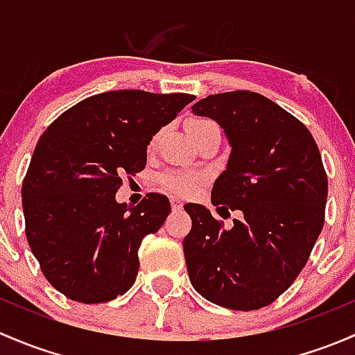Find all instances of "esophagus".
<instances>
[{
	"label": "esophagus",
	"mask_w": 355,
	"mask_h": 355,
	"mask_svg": "<svg viewBox=\"0 0 355 355\" xmlns=\"http://www.w3.org/2000/svg\"><path fill=\"white\" fill-rule=\"evenodd\" d=\"M171 207L173 210H182V202L179 198H171Z\"/></svg>",
	"instance_id": "34e87169"
}]
</instances>
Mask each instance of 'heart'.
I'll return each mask as SVG.
<instances>
[{"instance_id": "heart-1", "label": "heart", "mask_w": 355, "mask_h": 355, "mask_svg": "<svg viewBox=\"0 0 355 355\" xmlns=\"http://www.w3.org/2000/svg\"><path fill=\"white\" fill-rule=\"evenodd\" d=\"M208 123L207 119H191L188 123V130L191 128L200 126V124ZM160 184L164 189H167L169 193L178 196H189L193 193H196L202 186V176L195 171H179V169H171L166 173L160 174L159 178Z\"/></svg>"}]
</instances>
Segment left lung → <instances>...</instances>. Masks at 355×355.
Returning a JSON list of instances; mask_svg holds the SVG:
<instances>
[{
    "instance_id": "8db88e82",
    "label": "left lung",
    "mask_w": 355,
    "mask_h": 355,
    "mask_svg": "<svg viewBox=\"0 0 355 355\" xmlns=\"http://www.w3.org/2000/svg\"><path fill=\"white\" fill-rule=\"evenodd\" d=\"M193 114L220 124L231 145L211 203L241 211L231 229L207 207L184 205L191 231L182 241L191 286L236 311L268 306L308 263L323 229L328 179L313 135L291 112L250 90L208 96Z\"/></svg>"
}]
</instances>
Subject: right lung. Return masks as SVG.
<instances>
[{"mask_svg": "<svg viewBox=\"0 0 355 355\" xmlns=\"http://www.w3.org/2000/svg\"><path fill=\"white\" fill-rule=\"evenodd\" d=\"M189 94L111 90L64 111L35 145L21 184L28 246L49 284L76 302L98 304L135 284L138 248L171 211L148 193L116 202L123 174L147 164V145L195 101Z\"/></svg>", "mask_w": 355, "mask_h": 355, "instance_id": "obj_1", "label": "right lung"}]
</instances>
